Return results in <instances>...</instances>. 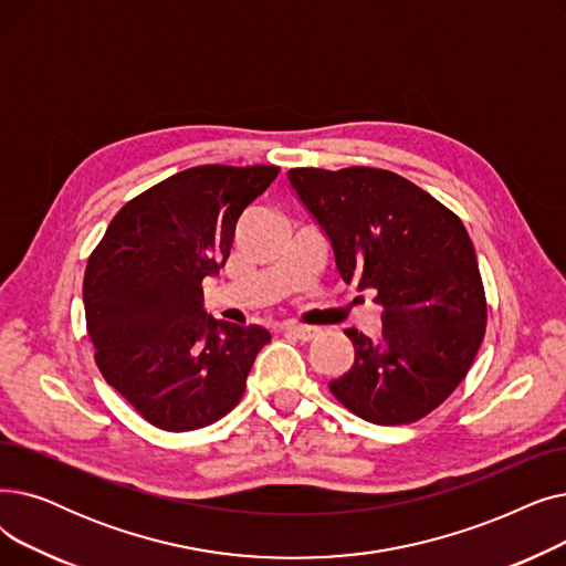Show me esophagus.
I'll return each instance as SVG.
<instances>
[{
  "label": "esophagus",
  "instance_id": "34e87169",
  "mask_svg": "<svg viewBox=\"0 0 566 566\" xmlns=\"http://www.w3.org/2000/svg\"><path fill=\"white\" fill-rule=\"evenodd\" d=\"M285 332H287L290 336L297 338V340H304V343L313 340V338L319 334L317 327H308V325H287Z\"/></svg>",
  "mask_w": 566,
  "mask_h": 566
}]
</instances>
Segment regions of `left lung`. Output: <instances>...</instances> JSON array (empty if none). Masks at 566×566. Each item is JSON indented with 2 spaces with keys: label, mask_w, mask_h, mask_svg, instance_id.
Masks as SVG:
<instances>
[{
  "label": "left lung",
  "mask_w": 566,
  "mask_h": 566,
  "mask_svg": "<svg viewBox=\"0 0 566 566\" xmlns=\"http://www.w3.org/2000/svg\"><path fill=\"white\" fill-rule=\"evenodd\" d=\"M287 179L327 232L340 279L382 306L378 338L345 329L355 364L329 391L370 423L423 419L465 380L486 334V292L463 221L380 168H292Z\"/></svg>",
  "instance_id": "1"
}]
</instances>
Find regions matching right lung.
<instances>
[{
	"label": "right lung",
	"mask_w": 566,
	"mask_h": 566,
	"mask_svg": "<svg viewBox=\"0 0 566 566\" xmlns=\"http://www.w3.org/2000/svg\"><path fill=\"white\" fill-rule=\"evenodd\" d=\"M276 166H198L128 200L85 269L83 300L105 382L160 430L223 419L244 396L262 327L202 311V279L226 264L234 226Z\"/></svg>",
	"instance_id": "obj_1"
}]
</instances>
